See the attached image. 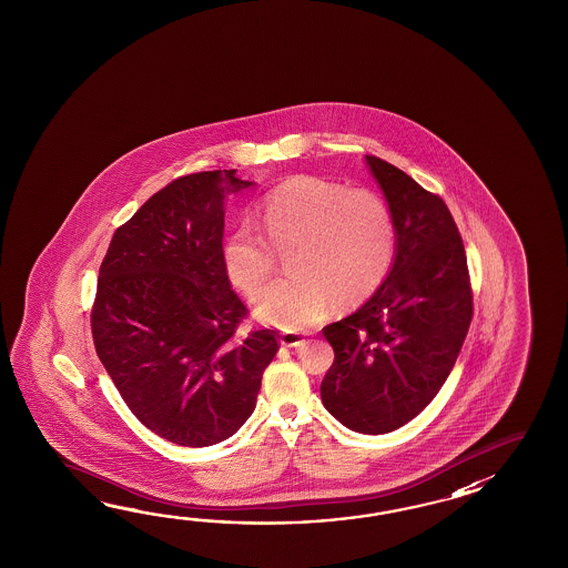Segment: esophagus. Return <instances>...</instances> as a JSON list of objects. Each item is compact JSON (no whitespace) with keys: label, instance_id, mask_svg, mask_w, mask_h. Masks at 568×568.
<instances>
[{"label":"esophagus","instance_id":"esophagus-1","mask_svg":"<svg viewBox=\"0 0 568 568\" xmlns=\"http://www.w3.org/2000/svg\"><path fill=\"white\" fill-rule=\"evenodd\" d=\"M280 343L284 347H301L306 343V338L302 337L301 333H294V331H284L280 333Z\"/></svg>","mask_w":568,"mask_h":568}]
</instances>
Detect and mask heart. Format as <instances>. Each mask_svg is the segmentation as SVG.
<instances>
[{
    "label": "heart",
    "mask_w": 568,
    "mask_h": 568,
    "mask_svg": "<svg viewBox=\"0 0 568 568\" xmlns=\"http://www.w3.org/2000/svg\"><path fill=\"white\" fill-rule=\"evenodd\" d=\"M260 227L231 231L221 260L235 288L255 298L286 252L288 276L276 280L255 313L284 331H302L326 318L341 301L355 306L386 282L398 250V227L379 194L311 174L280 182L257 211Z\"/></svg>",
    "instance_id": "b5f03b06"
}]
</instances>
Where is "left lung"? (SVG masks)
Segmentation results:
<instances>
[{"label": "left lung", "mask_w": 568, "mask_h": 568, "mask_svg": "<svg viewBox=\"0 0 568 568\" xmlns=\"http://www.w3.org/2000/svg\"><path fill=\"white\" fill-rule=\"evenodd\" d=\"M398 227L386 282L359 311L323 328L335 362L326 410L363 435H386L433 402L459 357L473 290L457 223L438 194L386 160L365 156Z\"/></svg>", "instance_id": "left-lung-1"}]
</instances>
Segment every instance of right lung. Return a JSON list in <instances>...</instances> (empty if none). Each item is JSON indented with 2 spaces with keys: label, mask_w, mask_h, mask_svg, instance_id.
<instances>
[{
  "label": "right lung",
  "mask_w": 568,
  "mask_h": 568,
  "mask_svg": "<svg viewBox=\"0 0 568 568\" xmlns=\"http://www.w3.org/2000/svg\"><path fill=\"white\" fill-rule=\"evenodd\" d=\"M235 170L181 176L113 233L91 308L97 355L133 416L181 447H211L252 416L278 333L242 326L225 274Z\"/></svg>",
  "instance_id": "1"
}]
</instances>
